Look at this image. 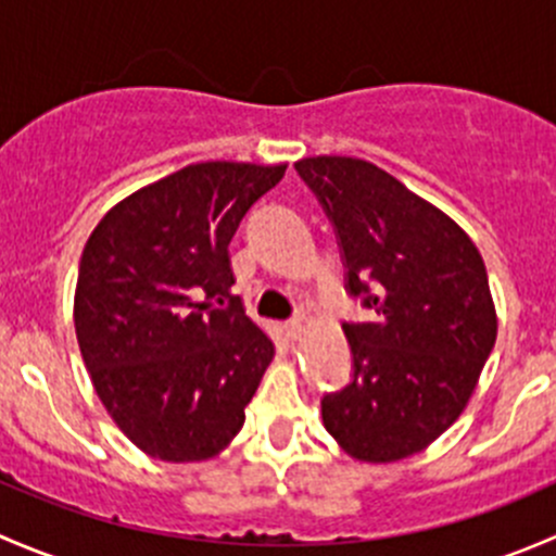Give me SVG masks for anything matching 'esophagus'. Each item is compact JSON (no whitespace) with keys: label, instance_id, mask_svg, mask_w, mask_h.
<instances>
[{"label":"esophagus","instance_id":"34e87169","mask_svg":"<svg viewBox=\"0 0 556 556\" xmlns=\"http://www.w3.org/2000/svg\"><path fill=\"white\" fill-rule=\"evenodd\" d=\"M301 333H304V319L293 317V319H288V323H285V336H288L290 341L301 339Z\"/></svg>","mask_w":556,"mask_h":556}]
</instances>
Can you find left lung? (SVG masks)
<instances>
[{"instance_id": "1", "label": "left lung", "mask_w": 556, "mask_h": 556, "mask_svg": "<svg viewBox=\"0 0 556 556\" xmlns=\"http://www.w3.org/2000/svg\"><path fill=\"white\" fill-rule=\"evenodd\" d=\"M333 226L350 299V384L323 395L325 430L366 463L425 450L459 417L495 346L486 268L468 233L361 159L295 164Z\"/></svg>"}]
</instances>
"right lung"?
<instances>
[{
  "mask_svg": "<svg viewBox=\"0 0 556 556\" xmlns=\"http://www.w3.org/2000/svg\"><path fill=\"white\" fill-rule=\"evenodd\" d=\"M285 169L185 166L112 206L83 250V361L117 428L153 457L206 459L242 430L274 341L231 295L228 244Z\"/></svg>",
  "mask_w": 556,
  "mask_h": 556,
  "instance_id": "obj_1",
  "label": "right lung"
}]
</instances>
